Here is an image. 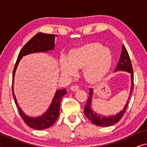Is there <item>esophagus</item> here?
I'll return each mask as SVG.
<instances>
[{
  "label": "esophagus",
  "instance_id": "obj_1",
  "mask_svg": "<svg viewBox=\"0 0 147 147\" xmlns=\"http://www.w3.org/2000/svg\"><path fill=\"white\" fill-rule=\"evenodd\" d=\"M79 86H72L71 88H70V90H71V91H74V92H76V91H78V90H79Z\"/></svg>",
  "mask_w": 147,
  "mask_h": 147
}]
</instances>
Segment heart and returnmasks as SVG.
I'll list each match as a JSON object with an SVG mask.
<instances>
[{"instance_id": "obj_1", "label": "heart", "mask_w": 147, "mask_h": 147, "mask_svg": "<svg viewBox=\"0 0 147 147\" xmlns=\"http://www.w3.org/2000/svg\"><path fill=\"white\" fill-rule=\"evenodd\" d=\"M112 63L111 51L99 43H90L70 51L68 59L62 57L60 69L65 76H73L84 67V76L90 82L101 80L108 73Z\"/></svg>"}]
</instances>
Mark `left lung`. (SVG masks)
<instances>
[{"label": "left lung", "instance_id": "8db88e82", "mask_svg": "<svg viewBox=\"0 0 147 147\" xmlns=\"http://www.w3.org/2000/svg\"><path fill=\"white\" fill-rule=\"evenodd\" d=\"M127 71L128 73L130 74V79H131V87H130V95L128 97V99L127 100L125 106L123 108V109L120 110V112H118L116 114V115H112L109 116H102L101 114H99L94 111L92 108V98H93V89L90 88L89 92V97L87 100V103L84 108V114L86 117L89 119L92 124H96V125L99 126H110L114 125V124L117 123L119 120L121 119L122 116L126 112V108H127V106L129 102V99L131 95V93L133 90L134 88V75H133V69H132V66L131 63V61H130L129 55L126 50V47L124 45H122V52L121 55H120V57L118 63L116 65V67L114 71Z\"/></svg>", "mask_w": 147, "mask_h": 147}]
</instances>
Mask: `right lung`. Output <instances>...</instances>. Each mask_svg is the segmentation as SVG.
<instances>
[{
	"label": "right lung",
	"instance_id": "1",
	"mask_svg": "<svg viewBox=\"0 0 147 147\" xmlns=\"http://www.w3.org/2000/svg\"><path fill=\"white\" fill-rule=\"evenodd\" d=\"M57 35L53 34H46L43 33H38L32 37L27 43L24 45L18 55L15 67L13 72V84H12V91H13V98L17 106L19 114L23 118L25 123L30 128L35 130H41L51 127L53 125L59 116V108L61 99L64 95L67 94L66 89L58 90L55 92L51 103L49 107L46 110L45 113L37 117H31L27 116L23 112L17 103V99L13 92V83L15 79V75L17 66L23 56L38 52H47L51 50H54L55 47V38Z\"/></svg>",
	"mask_w": 147,
	"mask_h": 147
}]
</instances>
